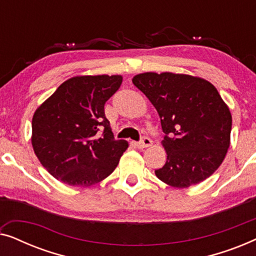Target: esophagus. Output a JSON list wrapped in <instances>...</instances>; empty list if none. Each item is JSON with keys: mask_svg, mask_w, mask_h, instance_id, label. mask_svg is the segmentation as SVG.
<instances>
[{"mask_svg": "<svg viewBox=\"0 0 256 256\" xmlns=\"http://www.w3.org/2000/svg\"><path fill=\"white\" fill-rule=\"evenodd\" d=\"M152 144V141L148 138V136H143V138L136 143V146H138V148L140 149L146 148V146H150Z\"/></svg>", "mask_w": 256, "mask_h": 256, "instance_id": "obj_1", "label": "esophagus"}]
</instances>
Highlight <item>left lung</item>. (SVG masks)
I'll list each match as a JSON object with an SVG mask.
<instances>
[{
  "mask_svg": "<svg viewBox=\"0 0 256 256\" xmlns=\"http://www.w3.org/2000/svg\"><path fill=\"white\" fill-rule=\"evenodd\" d=\"M132 84L160 118L166 162L156 176L174 188H188L211 176L230 146L232 115L211 82L188 74L141 73Z\"/></svg>",
  "mask_w": 256,
  "mask_h": 256,
  "instance_id": "left-lung-1",
  "label": "left lung"
}]
</instances>
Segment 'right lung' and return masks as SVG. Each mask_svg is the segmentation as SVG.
Instances as JSON below:
<instances>
[{"label": "right lung", "mask_w": 256, "mask_h": 256, "mask_svg": "<svg viewBox=\"0 0 256 256\" xmlns=\"http://www.w3.org/2000/svg\"><path fill=\"white\" fill-rule=\"evenodd\" d=\"M121 84V76H74L34 112V154L58 180L90 186L118 166L128 143L114 138L104 104Z\"/></svg>", "instance_id": "obj_1"}]
</instances>
